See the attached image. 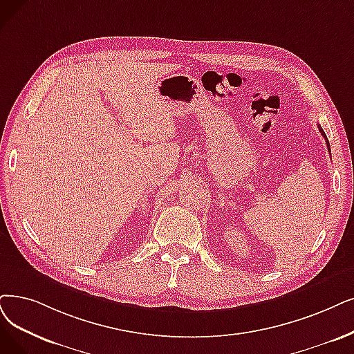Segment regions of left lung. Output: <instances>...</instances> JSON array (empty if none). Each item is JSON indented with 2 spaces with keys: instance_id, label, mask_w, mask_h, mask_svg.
<instances>
[{
  "instance_id": "left-lung-1",
  "label": "left lung",
  "mask_w": 354,
  "mask_h": 354,
  "mask_svg": "<svg viewBox=\"0 0 354 354\" xmlns=\"http://www.w3.org/2000/svg\"><path fill=\"white\" fill-rule=\"evenodd\" d=\"M318 128H319V132H321V135L324 136V139H325V142H327V147H328V149H330V142H328V139H327V135H325V132L322 131V128H321V126L318 124Z\"/></svg>"
}]
</instances>
